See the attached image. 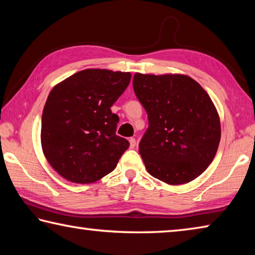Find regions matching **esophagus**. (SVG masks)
Instances as JSON below:
<instances>
[{
	"instance_id": "obj_1",
	"label": "esophagus",
	"mask_w": 255,
	"mask_h": 255,
	"mask_svg": "<svg viewBox=\"0 0 255 255\" xmlns=\"http://www.w3.org/2000/svg\"><path fill=\"white\" fill-rule=\"evenodd\" d=\"M129 145H130V148H133L136 146V139L135 138H129Z\"/></svg>"
}]
</instances>
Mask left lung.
<instances>
[{"mask_svg": "<svg viewBox=\"0 0 255 255\" xmlns=\"http://www.w3.org/2000/svg\"><path fill=\"white\" fill-rule=\"evenodd\" d=\"M132 86L148 117L138 147L148 173L172 185L198 178L221 140V122L208 94L180 74L136 73Z\"/></svg>", "mask_w": 255, "mask_h": 255, "instance_id": "8db88e82", "label": "left lung"}]
</instances>
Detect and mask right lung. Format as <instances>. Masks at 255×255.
Wrapping results in <instances>:
<instances>
[{"label": "right lung", "mask_w": 255, "mask_h": 255, "mask_svg": "<svg viewBox=\"0 0 255 255\" xmlns=\"http://www.w3.org/2000/svg\"><path fill=\"white\" fill-rule=\"evenodd\" d=\"M128 72L89 68L51 90L41 117V146L53 169L74 183H92L115 170L129 141L116 133L110 108L130 82Z\"/></svg>", "instance_id": "add662e5"}]
</instances>
